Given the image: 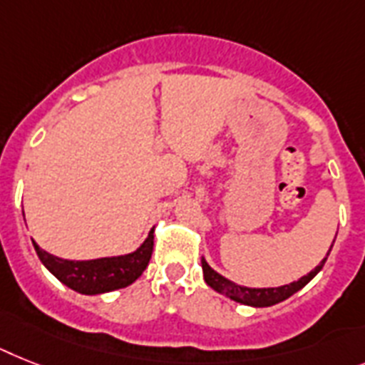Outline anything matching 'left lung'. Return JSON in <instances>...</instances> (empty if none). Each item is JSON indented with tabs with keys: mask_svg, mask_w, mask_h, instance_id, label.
Returning a JSON list of instances; mask_svg holds the SVG:
<instances>
[{
	"mask_svg": "<svg viewBox=\"0 0 365 365\" xmlns=\"http://www.w3.org/2000/svg\"><path fill=\"white\" fill-rule=\"evenodd\" d=\"M332 246H330V250H332ZM330 250H328V254H330ZM324 261H327V257H324L323 261H321V263L312 270V272L302 276L298 282H293V284H289V285H282V287H263V289L244 287V285L235 284V282H231V279L224 278L222 274L216 272L215 269H210V264L207 263L203 257H201V269H203V278L205 282H207V285L215 289V291H218L220 294H225L227 298H231V300H235V302L244 304V306L267 308V306H274V304L284 302L285 298H289L291 294L300 291L304 285L309 284V282L317 276L319 270L324 267Z\"/></svg>",
	"mask_w": 365,
	"mask_h": 365,
	"instance_id": "left-lung-1",
	"label": "left lung"
}]
</instances>
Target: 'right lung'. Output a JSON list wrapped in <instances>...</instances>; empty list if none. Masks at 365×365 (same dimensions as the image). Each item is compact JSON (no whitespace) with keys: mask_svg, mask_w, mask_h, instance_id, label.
<instances>
[{"mask_svg":"<svg viewBox=\"0 0 365 365\" xmlns=\"http://www.w3.org/2000/svg\"><path fill=\"white\" fill-rule=\"evenodd\" d=\"M155 230H150L140 248L117 257L89 259V261H71L48 254L33 240L41 263L56 276L61 284L81 294H102L128 287L140 278L153 255Z\"/></svg>","mask_w":365,"mask_h":365,"instance_id":"right-lung-1","label":"right lung"}]
</instances>
